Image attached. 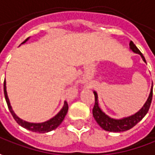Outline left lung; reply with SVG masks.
I'll return each instance as SVG.
<instances>
[{
  "label": "left lung",
  "mask_w": 155,
  "mask_h": 155,
  "mask_svg": "<svg viewBox=\"0 0 155 155\" xmlns=\"http://www.w3.org/2000/svg\"><path fill=\"white\" fill-rule=\"evenodd\" d=\"M130 49L133 52H135L136 54H139L141 56L142 60L146 62L145 57L143 56L141 51L138 50V48L135 45V44L132 41H130ZM94 97H95V104H94V109H93V115H94V119L98 123V124L103 130L106 131H110V132H123V131L129 130H130L131 128H133L147 113L149 107H150V104H151V102H152L153 86L152 88H151V91H150V94H149V96L147 98L146 103L142 106V108L134 115H131L130 117H124V118H121V119L111 118V117H110L109 116L105 114L99 107V101H98V94L95 91H94Z\"/></svg>",
  "instance_id": "8db88e82"
}]
</instances>
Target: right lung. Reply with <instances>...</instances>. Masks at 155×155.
<instances>
[{
	"instance_id": "add662e5",
	"label": "right lung",
	"mask_w": 155,
	"mask_h": 155,
	"mask_svg": "<svg viewBox=\"0 0 155 155\" xmlns=\"http://www.w3.org/2000/svg\"><path fill=\"white\" fill-rule=\"evenodd\" d=\"M29 39L26 38L25 40L22 43L24 44L26 41ZM21 44V45H22ZM4 95H5V99H6V101H7V104H8V107L12 116L14 117V120L16 121L19 125L24 127L25 129L28 130L33 131V132H38V133H46V132H50V131L56 129L58 126L60 125L61 124V122L63 121L65 116L67 114L68 110V103L65 101L64 102V104L62 106V108L61 109V110L57 113V114L51 118L50 120L46 121V122H44V123H38V124H35V123H29V122H26V121L22 120L21 118H19V117L17 115L14 113V111L12 109V106L10 104V102H9V99L8 97V94H7V87H6V80L4 81Z\"/></svg>"
}]
</instances>
